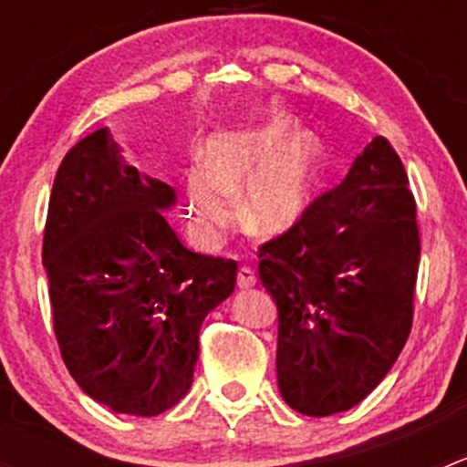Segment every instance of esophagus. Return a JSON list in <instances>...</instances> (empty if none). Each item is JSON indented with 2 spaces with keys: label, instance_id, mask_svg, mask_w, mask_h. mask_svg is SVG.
<instances>
[{
  "label": "esophagus",
  "instance_id": "esophagus-1",
  "mask_svg": "<svg viewBox=\"0 0 467 467\" xmlns=\"http://www.w3.org/2000/svg\"><path fill=\"white\" fill-rule=\"evenodd\" d=\"M237 285L239 289H251L257 285V275L251 266H242L237 273Z\"/></svg>",
  "mask_w": 467,
  "mask_h": 467
}]
</instances>
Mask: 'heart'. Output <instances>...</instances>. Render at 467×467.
<instances>
[{
  "label": "heart",
  "mask_w": 467,
  "mask_h": 467,
  "mask_svg": "<svg viewBox=\"0 0 467 467\" xmlns=\"http://www.w3.org/2000/svg\"><path fill=\"white\" fill-rule=\"evenodd\" d=\"M318 146L309 135H296L285 119L210 138L205 160L182 173L190 228L201 246L221 242L237 214L257 237H277L300 221L312 199Z\"/></svg>",
  "instance_id": "obj_1"
}]
</instances>
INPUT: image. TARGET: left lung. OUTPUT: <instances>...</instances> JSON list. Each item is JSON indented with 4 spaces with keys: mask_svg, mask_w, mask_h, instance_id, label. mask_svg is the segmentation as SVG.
I'll return each instance as SVG.
<instances>
[{
    "mask_svg": "<svg viewBox=\"0 0 467 467\" xmlns=\"http://www.w3.org/2000/svg\"><path fill=\"white\" fill-rule=\"evenodd\" d=\"M420 234L402 160L375 138L348 176L260 246L277 305V386L323 418L359 404L395 364L413 321Z\"/></svg>",
    "mask_w": 467,
    "mask_h": 467,
    "instance_id": "8db88e82",
    "label": "left lung"
}]
</instances>
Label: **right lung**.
I'll return each mask as SVG.
<instances>
[{"label":"right lung","mask_w":467,"mask_h":467,"mask_svg":"<svg viewBox=\"0 0 467 467\" xmlns=\"http://www.w3.org/2000/svg\"><path fill=\"white\" fill-rule=\"evenodd\" d=\"M173 203L108 129L56 171L42 239L56 341L77 384L115 413L150 418L185 398L203 318L234 291L237 262L190 251L162 214Z\"/></svg>","instance_id":"1"}]
</instances>
